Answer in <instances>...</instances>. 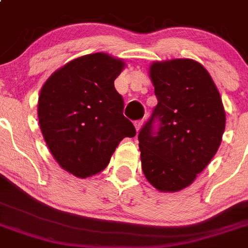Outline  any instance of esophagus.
<instances>
[{
  "instance_id": "34e87169",
  "label": "esophagus",
  "mask_w": 248,
  "mask_h": 248,
  "mask_svg": "<svg viewBox=\"0 0 248 248\" xmlns=\"http://www.w3.org/2000/svg\"><path fill=\"white\" fill-rule=\"evenodd\" d=\"M143 120H138V121H136L135 122V127H136V129H137V131H140V128H142V126H143Z\"/></svg>"
}]
</instances>
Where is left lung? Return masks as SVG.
Returning <instances> with one entry per match:
<instances>
[{
	"label": "left lung",
	"mask_w": 248,
	"mask_h": 248,
	"mask_svg": "<svg viewBox=\"0 0 248 248\" xmlns=\"http://www.w3.org/2000/svg\"><path fill=\"white\" fill-rule=\"evenodd\" d=\"M158 105L138 133L142 170L161 192L189 186L221 143L225 111L207 69L189 59L150 66Z\"/></svg>",
	"instance_id": "8db88e82"
}]
</instances>
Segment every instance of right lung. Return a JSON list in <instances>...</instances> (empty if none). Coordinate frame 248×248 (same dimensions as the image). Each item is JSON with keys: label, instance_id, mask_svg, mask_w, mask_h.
<instances>
[{"label": "right lung", "instance_id": "obj_1", "mask_svg": "<svg viewBox=\"0 0 248 248\" xmlns=\"http://www.w3.org/2000/svg\"><path fill=\"white\" fill-rule=\"evenodd\" d=\"M124 66L101 52L85 55L64 64L41 88L38 116L44 140L60 166L75 176L103 171L119 143L136 136L113 85Z\"/></svg>", "mask_w": 248, "mask_h": 248}]
</instances>
